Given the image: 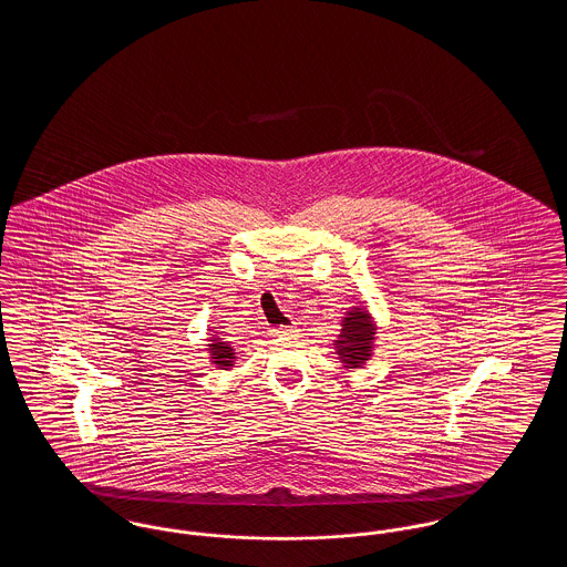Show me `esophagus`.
<instances>
[{
    "label": "esophagus",
    "mask_w": 567,
    "mask_h": 567,
    "mask_svg": "<svg viewBox=\"0 0 567 567\" xmlns=\"http://www.w3.org/2000/svg\"><path fill=\"white\" fill-rule=\"evenodd\" d=\"M291 333H296L293 327H276V329H271V336H291Z\"/></svg>",
    "instance_id": "1"
}]
</instances>
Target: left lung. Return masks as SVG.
<instances>
[{"mask_svg":"<svg viewBox=\"0 0 567 567\" xmlns=\"http://www.w3.org/2000/svg\"><path fill=\"white\" fill-rule=\"evenodd\" d=\"M374 336H377V324L372 323V317L368 315V310L363 306L352 308L342 321L340 338L333 344L347 370L361 368L372 357Z\"/></svg>","mask_w":567,"mask_h":567,"instance_id":"obj_1","label":"left lung"}]
</instances>
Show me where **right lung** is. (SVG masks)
<instances>
[{"label": "right lung", "instance_id": "1", "mask_svg": "<svg viewBox=\"0 0 567 567\" xmlns=\"http://www.w3.org/2000/svg\"><path fill=\"white\" fill-rule=\"evenodd\" d=\"M210 342L213 344H208V347H210V354H213V363L220 370H229L234 365V359H236L234 349L227 342H223L220 338H213Z\"/></svg>", "mask_w": 567, "mask_h": 567}]
</instances>
